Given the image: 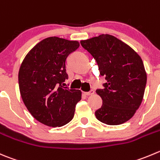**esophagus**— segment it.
<instances>
[{
	"mask_svg": "<svg viewBox=\"0 0 160 160\" xmlns=\"http://www.w3.org/2000/svg\"><path fill=\"white\" fill-rule=\"evenodd\" d=\"M83 94H84L85 95H92V94H94V90H91V91H88V92H83Z\"/></svg>",
	"mask_w": 160,
	"mask_h": 160,
	"instance_id": "obj_1",
	"label": "esophagus"
}]
</instances>
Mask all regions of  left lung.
I'll return each mask as SVG.
<instances>
[{
    "mask_svg": "<svg viewBox=\"0 0 160 160\" xmlns=\"http://www.w3.org/2000/svg\"><path fill=\"white\" fill-rule=\"evenodd\" d=\"M80 44L94 57L100 74L107 80L103 89L96 91L102 99L96 118L108 125L128 121L140 106L146 86L147 75L141 57L108 34L81 41Z\"/></svg>",
    "mask_w": 160,
    "mask_h": 160,
    "instance_id": "obj_1",
    "label": "left lung"
}]
</instances>
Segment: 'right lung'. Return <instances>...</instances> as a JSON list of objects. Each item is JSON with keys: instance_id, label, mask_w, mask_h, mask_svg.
Returning a JSON list of instances; mask_svg holds the SVG:
<instances>
[{"instance_id": "1", "label": "right lung", "mask_w": 160, "mask_h": 160, "mask_svg": "<svg viewBox=\"0 0 160 160\" xmlns=\"http://www.w3.org/2000/svg\"><path fill=\"white\" fill-rule=\"evenodd\" d=\"M80 46L77 41L48 37L25 57L18 72L21 97L30 114L47 126L62 127L72 120L80 90L63 87L66 62Z\"/></svg>"}]
</instances>
